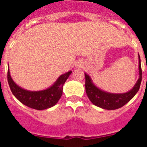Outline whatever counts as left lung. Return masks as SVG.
Masks as SVG:
<instances>
[{"label": "left lung", "mask_w": 147, "mask_h": 147, "mask_svg": "<svg viewBox=\"0 0 147 147\" xmlns=\"http://www.w3.org/2000/svg\"><path fill=\"white\" fill-rule=\"evenodd\" d=\"M139 59V79L131 90L125 93H110L105 92L98 89L92 83L91 79L88 74H85V90L88 98L90 102L94 105L105 110H115L120 108L128 102H129L135 95L137 93L140 88V85L142 80V71H141V59Z\"/></svg>", "instance_id": "8db88e82"}]
</instances>
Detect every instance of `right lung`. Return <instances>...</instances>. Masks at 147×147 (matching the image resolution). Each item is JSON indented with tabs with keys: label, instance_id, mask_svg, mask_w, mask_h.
<instances>
[{
	"label": "right lung",
	"instance_id": "1",
	"mask_svg": "<svg viewBox=\"0 0 147 147\" xmlns=\"http://www.w3.org/2000/svg\"><path fill=\"white\" fill-rule=\"evenodd\" d=\"M71 74V71H69L61 75L52 86L40 91H29L20 88L12 80L9 70L7 80L13 95L21 103L32 109L42 110L53 107L57 103L62 96L63 85Z\"/></svg>",
	"mask_w": 147,
	"mask_h": 147
}]
</instances>
